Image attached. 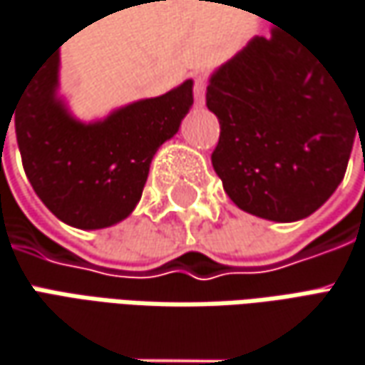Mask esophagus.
<instances>
[{"label":"esophagus","mask_w":365,"mask_h":365,"mask_svg":"<svg viewBox=\"0 0 365 365\" xmlns=\"http://www.w3.org/2000/svg\"><path fill=\"white\" fill-rule=\"evenodd\" d=\"M204 100H206V81H204V77H196V83H194V102H196L198 108H202Z\"/></svg>","instance_id":"34e87169"}]
</instances>
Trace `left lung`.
<instances>
[{
	"label": "left lung",
	"instance_id": "1",
	"mask_svg": "<svg viewBox=\"0 0 365 365\" xmlns=\"http://www.w3.org/2000/svg\"><path fill=\"white\" fill-rule=\"evenodd\" d=\"M206 106L220 122L212 167L225 192L276 222L307 218L331 198L365 133V110H354L325 63L279 28L210 75Z\"/></svg>",
	"mask_w": 365,
	"mask_h": 365
}]
</instances>
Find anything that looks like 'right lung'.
<instances>
[{
  "mask_svg": "<svg viewBox=\"0 0 365 365\" xmlns=\"http://www.w3.org/2000/svg\"><path fill=\"white\" fill-rule=\"evenodd\" d=\"M194 81L81 122L56 96L58 46L14 108L26 178L42 204L75 229H106L135 210L157 149L180 130Z\"/></svg>",
  "mask_w": 365,
  "mask_h": 365,
  "instance_id": "1",
  "label": "right lung"
}]
</instances>
